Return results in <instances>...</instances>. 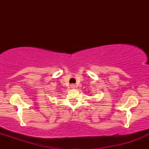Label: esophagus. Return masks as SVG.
Wrapping results in <instances>:
<instances>
[{"label":"esophagus","instance_id":"esophagus-1","mask_svg":"<svg viewBox=\"0 0 149 149\" xmlns=\"http://www.w3.org/2000/svg\"><path fill=\"white\" fill-rule=\"evenodd\" d=\"M70 87L72 89H74L75 87H76V85H75V84H71L70 85Z\"/></svg>","mask_w":149,"mask_h":149}]
</instances>
